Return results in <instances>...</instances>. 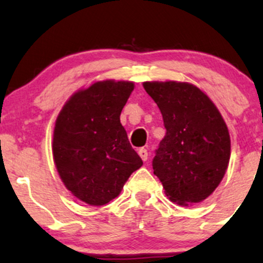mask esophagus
Masks as SVG:
<instances>
[{
	"label": "esophagus",
	"instance_id": "obj_1",
	"mask_svg": "<svg viewBox=\"0 0 263 263\" xmlns=\"http://www.w3.org/2000/svg\"><path fill=\"white\" fill-rule=\"evenodd\" d=\"M138 155H140V157H141L142 161H143V162H146L147 159H148V152H147V149L141 148L140 151H138Z\"/></svg>",
	"mask_w": 263,
	"mask_h": 263
}]
</instances>
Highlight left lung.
<instances>
[{"label": "left lung", "instance_id": "8db88e82", "mask_svg": "<svg viewBox=\"0 0 263 263\" xmlns=\"http://www.w3.org/2000/svg\"><path fill=\"white\" fill-rule=\"evenodd\" d=\"M143 87L161 110L164 138L153 158V173L174 203H200L228 170L230 135L221 114L197 86L146 81Z\"/></svg>", "mask_w": 263, "mask_h": 263}]
</instances>
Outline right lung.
<instances>
[{
  "label": "right lung",
  "mask_w": 263,
  "mask_h": 263,
  "mask_svg": "<svg viewBox=\"0 0 263 263\" xmlns=\"http://www.w3.org/2000/svg\"><path fill=\"white\" fill-rule=\"evenodd\" d=\"M134 87L131 81H98L75 92L57 117L54 163L66 189L84 203L107 204L143 164L120 122Z\"/></svg>",
  "instance_id": "right-lung-1"
}]
</instances>
